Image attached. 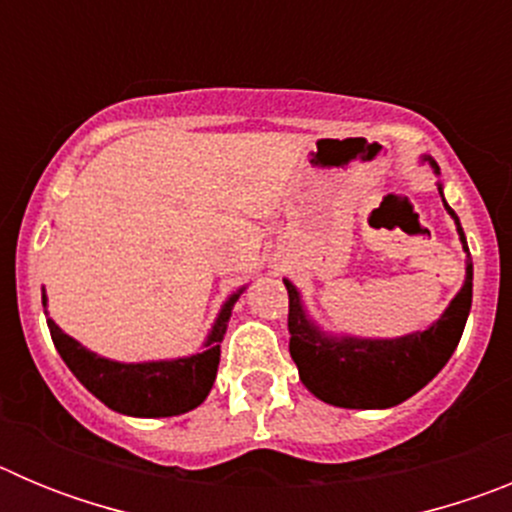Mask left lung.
<instances>
[{"instance_id":"obj_1","label":"left lung","mask_w":512,"mask_h":512,"mask_svg":"<svg viewBox=\"0 0 512 512\" xmlns=\"http://www.w3.org/2000/svg\"><path fill=\"white\" fill-rule=\"evenodd\" d=\"M431 166L438 171L436 161H431ZM446 210L456 220L461 246L469 253L459 217L449 205ZM284 284L289 292V354L295 359L307 390L336 408H392L413 397L451 359L472 307V264H467V282L461 292L441 320L423 333H410L395 341H333L305 318L297 289L289 282Z\"/></svg>"}]
</instances>
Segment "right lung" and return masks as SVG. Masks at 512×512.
Wrapping results in <instances>:
<instances>
[{
	"label": "right lung",
	"mask_w": 512,
	"mask_h": 512,
	"mask_svg": "<svg viewBox=\"0 0 512 512\" xmlns=\"http://www.w3.org/2000/svg\"><path fill=\"white\" fill-rule=\"evenodd\" d=\"M238 297L241 292L230 297L220 310L212 333L207 336L205 351L189 359L117 364V361H107L87 351L81 343L66 336L53 320H48V328L66 366L107 408L125 415H138V418H169V415H182L197 408L210 395L212 382L217 377V364H220V343H223L230 310Z\"/></svg>",
	"instance_id": "right-lung-1"
}]
</instances>
